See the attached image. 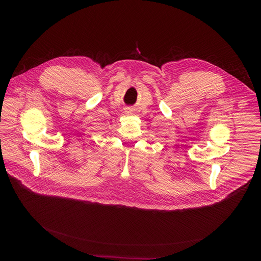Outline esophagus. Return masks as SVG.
Returning <instances> with one entry per match:
<instances>
[{
	"label": "esophagus",
	"instance_id": "1",
	"mask_svg": "<svg viewBox=\"0 0 261 261\" xmlns=\"http://www.w3.org/2000/svg\"><path fill=\"white\" fill-rule=\"evenodd\" d=\"M127 111H128V113H130V111H129V110H126V113H127Z\"/></svg>",
	"mask_w": 261,
	"mask_h": 261
}]
</instances>
